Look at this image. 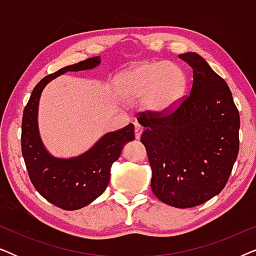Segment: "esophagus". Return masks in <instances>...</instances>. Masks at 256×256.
<instances>
[{
  "mask_svg": "<svg viewBox=\"0 0 256 256\" xmlns=\"http://www.w3.org/2000/svg\"><path fill=\"white\" fill-rule=\"evenodd\" d=\"M142 132H143V128L141 127V126L135 124V138L136 140H140V138H141Z\"/></svg>",
  "mask_w": 256,
  "mask_h": 256,
  "instance_id": "obj_1",
  "label": "esophagus"
}]
</instances>
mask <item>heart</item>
<instances>
[{"label": "heart", "mask_w": 256, "mask_h": 256, "mask_svg": "<svg viewBox=\"0 0 256 256\" xmlns=\"http://www.w3.org/2000/svg\"><path fill=\"white\" fill-rule=\"evenodd\" d=\"M186 78L180 66L169 62H143L118 78V90L127 100H143L149 113H170L180 102Z\"/></svg>", "instance_id": "1"}]
</instances>
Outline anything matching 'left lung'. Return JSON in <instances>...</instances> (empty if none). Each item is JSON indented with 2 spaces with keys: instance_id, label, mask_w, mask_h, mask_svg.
<instances>
[{
  "instance_id": "obj_1",
  "label": "left lung",
  "mask_w": 256,
  "mask_h": 256,
  "mask_svg": "<svg viewBox=\"0 0 256 256\" xmlns=\"http://www.w3.org/2000/svg\"><path fill=\"white\" fill-rule=\"evenodd\" d=\"M191 92L170 113L138 118L152 166V190L166 204L194 208L225 188L239 152V110L225 80L194 52Z\"/></svg>"
}]
</instances>
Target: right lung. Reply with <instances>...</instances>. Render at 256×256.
Returning a JSON list of instances; mask_svg holds the SVG:
<instances>
[{
    "label": "right lung",
    "mask_w": 256,
    "mask_h": 256,
    "mask_svg": "<svg viewBox=\"0 0 256 256\" xmlns=\"http://www.w3.org/2000/svg\"><path fill=\"white\" fill-rule=\"evenodd\" d=\"M100 57L88 58L51 73L34 86L23 112L22 155L28 174L42 197L66 211L85 208L106 190L110 168L121 155L124 146L135 138L134 124L104 135L88 152L73 158L51 156L45 150L37 126L38 102L48 82L68 71H84L100 64Z\"/></svg>",
    "instance_id": "right-lung-1"
}]
</instances>
